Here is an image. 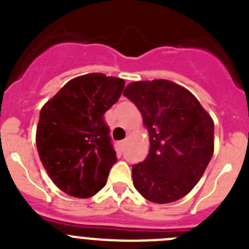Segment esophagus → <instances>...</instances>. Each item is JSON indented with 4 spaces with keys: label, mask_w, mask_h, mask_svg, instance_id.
<instances>
[{
    "label": "esophagus",
    "mask_w": 249,
    "mask_h": 249,
    "mask_svg": "<svg viewBox=\"0 0 249 249\" xmlns=\"http://www.w3.org/2000/svg\"><path fill=\"white\" fill-rule=\"evenodd\" d=\"M126 144H127V140H121L117 142V146L118 148H120V151H123L124 147H126Z\"/></svg>",
    "instance_id": "34e87169"
}]
</instances>
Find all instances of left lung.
I'll list each match as a JSON object with an SVG mask.
<instances>
[{"label": "left lung", "instance_id": "8db88e82", "mask_svg": "<svg viewBox=\"0 0 249 249\" xmlns=\"http://www.w3.org/2000/svg\"><path fill=\"white\" fill-rule=\"evenodd\" d=\"M123 94L137 106L149 135L148 156L132 166L136 190L153 203L182 198L213 156L212 118L188 89L167 80L129 83Z\"/></svg>", "mask_w": 249, "mask_h": 249}]
</instances>
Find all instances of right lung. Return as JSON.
Returning a JSON list of instances; mask_svg holds the SVG:
<instances>
[{
  "instance_id": "obj_1",
  "label": "right lung",
  "mask_w": 249,
  "mask_h": 249,
  "mask_svg": "<svg viewBox=\"0 0 249 249\" xmlns=\"http://www.w3.org/2000/svg\"><path fill=\"white\" fill-rule=\"evenodd\" d=\"M123 89L122 78L103 73L76 77L39 112V158L53 183L67 195L89 198L106 186L117 157L105 113Z\"/></svg>"
}]
</instances>
